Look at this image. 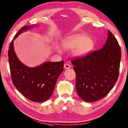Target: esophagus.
<instances>
[{"label":"esophagus","instance_id":"esophagus-1","mask_svg":"<svg viewBox=\"0 0 128 128\" xmlns=\"http://www.w3.org/2000/svg\"><path fill=\"white\" fill-rule=\"evenodd\" d=\"M64 67L65 69H69L71 67V66L68 64H65L64 66Z\"/></svg>","mask_w":128,"mask_h":128}]
</instances>
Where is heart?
<instances>
[{
	"mask_svg": "<svg viewBox=\"0 0 128 128\" xmlns=\"http://www.w3.org/2000/svg\"><path fill=\"white\" fill-rule=\"evenodd\" d=\"M62 46L66 50H73L74 55L82 56L92 49L93 42L90 38L86 37L84 34H74L65 38ZM58 50L59 52L62 51L60 47H58Z\"/></svg>",
	"mask_w": 128,
	"mask_h": 128,
	"instance_id": "1",
	"label": "heart"
}]
</instances>
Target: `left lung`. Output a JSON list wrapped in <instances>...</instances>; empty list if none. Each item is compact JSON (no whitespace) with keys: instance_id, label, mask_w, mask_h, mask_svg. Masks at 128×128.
<instances>
[{"instance_id":"8db88e82","label":"left lung","mask_w":128,"mask_h":128,"mask_svg":"<svg viewBox=\"0 0 128 128\" xmlns=\"http://www.w3.org/2000/svg\"><path fill=\"white\" fill-rule=\"evenodd\" d=\"M121 48L110 31L101 49L72 60L76 73V88L80 98L92 102L104 98L117 81Z\"/></svg>"}]
</instances>
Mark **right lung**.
<instances>
[{
    "label": "right lung",
    "instance_id": "obj_1",
    "mask_svg": "<svg viewBox=\"0 0 128 128\" xmlns=\"http://www.w3.org/2000/svg\"><path fill=\"white\" fill-rule=\"evenodd\" d=\"M31 27L24 26L17 32L10 44L8 56L13 84L28 100L40 102L51 96L57 79L64 70V62H46L30 68L20 62L14 51V40L22 32Z\"/></svg>",
    "mask_w": 128,
    "mask_h": 128
}]
</instances>
